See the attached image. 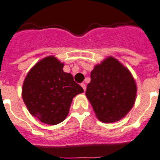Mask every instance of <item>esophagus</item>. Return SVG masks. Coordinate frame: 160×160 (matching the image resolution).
I'll list each match as a JSON object with an SVG mask.
<instances>
[{"label":"esophagus","mask_w":160,"mask_h":160,"mask_svg":"<svg viewBox=\"0 0 160 160\" xmlns=\"http://www.w3.org/2000/svg\"><path fill=\"white\" fill-rule=\"evenodd\" d=\"M80 85H81V87H82L83 89H84V91H85V90H86V84H84V83H82V84H80Z\"/></svg>","instance_id":"esophagus-1"}]
</instances>
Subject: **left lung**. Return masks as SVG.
Here are the masks:
<instances>
[{"label": "left lung", "mask_w": 160, "mask_h": 160, "mask_svg": "<svg viewBox=\"0 0 160 160\" xmlns=\"http://www.w3.org/2000/svg\"><path fill=\"white\" fill-rule=\"evenodd\" d=\"M86 97L96 117L104 123L115 122L134 106L137 86L131 71L112 57L94 66Z\"/></svg>", "instance_id": "8db88e82"}]
</instances>
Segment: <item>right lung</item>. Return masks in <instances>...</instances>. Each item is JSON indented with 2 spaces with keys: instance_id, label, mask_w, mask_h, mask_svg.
<instances>
[{
  "instance_id": "1",
  "label": "right lung",
  "mask_w": 160,
  "mask_h": 160,
  "mask_svg": "<svg viewBox=\"0 0 160 160\" xmlns=\"http://www.w3.org/2000/svg\"><path fill=\"white\" fill-rule=\"evenodd\" d=\"M63 67L58 58L48 56L38 62L24 79L23 100L31 115L45 124L63 122L74 97L84 92Z\"/></svg>"
}]
</instances>
